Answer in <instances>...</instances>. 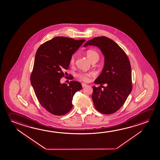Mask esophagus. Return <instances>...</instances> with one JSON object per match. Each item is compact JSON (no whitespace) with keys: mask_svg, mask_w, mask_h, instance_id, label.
<instances>
[{"mask_svg":"<svg viewBox=\"0 0 160 160\" xmlns=\"http://www.w3.org/2000/svg\"><path fill=\"white\" fill-rule=\"evenodd\" d=\"M87 86H88V85H87V84L82 83V88H85V87H87Z\"/></svg>","mask_w":160,"mask_h":160,"instance_id":"1","label":"esophagus"}]
</instances>
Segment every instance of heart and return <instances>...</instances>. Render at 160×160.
<instances>
[{"label":"heart","instance_id":"heart-1","mask_svg":"<svg viewBox=\"0 0 160 160\" xmlns=\"http://www.w3.org/2000/svg\"><path fill=\"white\" fill-rule=\"evenodd\" d=\"M87 57L90 61L95 58H99V55L98 54V53L94 50H88L87 51ZM74 61H75V56H72L70 59V63L73 64L74 63ZM94 75V73L93 72H89V73H80L78 75V76L82 81H89L90 78Z\"/></svg>","mask_w":160,"mask_h":160}]
</instances>
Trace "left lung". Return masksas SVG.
<instances>
[{"instance_id": "left-lung-1", "label": "left lung", "mask_w": 160, "mask_h": 160, "mask_svg": "<svg viewBox=\"0 0 160 160\" xmlns=\"http://www.w3.org/2000/svg\"><path fill=\"white\" fill-rule=\"evenodd\" d=\"M99 48L104 56L102 73L95 80L104 89L92 87V99L98 111L105 114L115 113L124 104L132 89V71L128 58L120 46L112 39L98 37L87 41L84 47Z\"/></svg>"}]
</instances>
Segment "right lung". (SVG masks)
I'll return each instance as SVG.
<instances>
[{"label": "right lung", "mask_w": 160, "mask_h": 160, "mask_svg": "<svg viewBox=\"0 0 160 160\" xmlns=\"http://www.w3.org/2000/svg\"><path fill=\"white\" fill-rule=\"evenodd\" d=\"M85 41L56 37L42 44L36 52L31 82L39 103L53 115L68 113L72 107L73 95L82 89L78 81L68 85L60 80L63 71L69 68L72 55Z\"/></svg>", "instance_id": "obj_1"}]
</instances>
